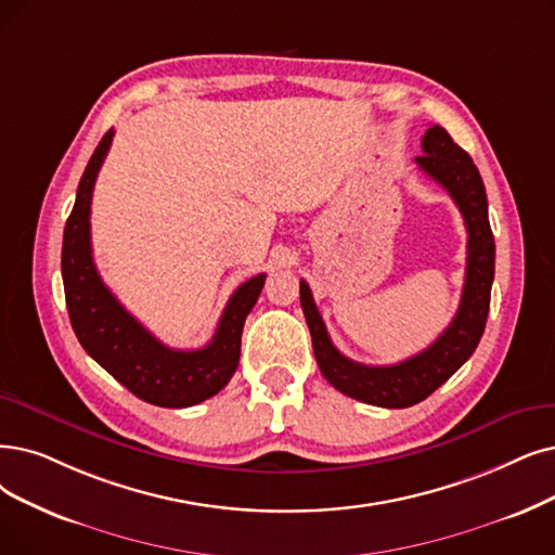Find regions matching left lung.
Returning <instances> with one entry per match:
<instances>
[{"label": "left lung", "mask_w": 555, "mask_h": 555, "mask_svg": "<svg viewBox=\"0 0 555 555\" xmlns=\"http://www.w3.org/2000/svg\"><path fill=\"white\" fill-rule=\"evenodd\" d=\"M421 147L424 154L414 159L416 166L449 191L467 228V273L462 300L455 319L437 341L414 358L389 366L352 362L330 341L309 284L300 280V305L325 380L354 401L393 410L421 403L472 358L485 332L494 282V234L487 218V195L478 168L439 125L426 131Z\"/></svg>", "instance_id": "1"}]
</instances>
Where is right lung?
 <instances>
[{"instance_id":"right-lung-1","label":"right lung","mask_w":555,"mask_h":555,"mask_svg":"<svg viewBox=\"0 0 555 555\" xmlns=\"http://www.w3.org/2000/svg\"><path fill=\"white\" fill-rule=\"evenodd\" d=\"M114 141L108 129L88 162L77 201L63 230L61 273L65 305L83 350L141 401L159 408H189L223 389L238 366L241 332L255 307L266 273L232 294L214 339L197 350H175L131 317L106 289L91 250V201L100 166Z\"/></svg>"}]
</instances>
